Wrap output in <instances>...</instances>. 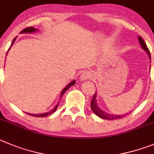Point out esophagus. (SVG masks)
<instances>
[{
  "label": "esophagus",
  "mask_w": 154,
  "mask_h": 154,
  "mask_svg": "<svg viewBox=\"0 0 154 154\" xmlns=\"http://www.w3.org/2000/svg\"><path fill=\"white\" fill-rule=\"evenodd\" d=\"M91 77H92V74H91L90 72L86 71L80 74V80H81V81H84V80H87L88 79H90Z\"/></svg>",
  "instance_id": "34e87169"
}]
</instances>
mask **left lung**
I'll return each mask as SVG.
<instances>
[{"label":"left lung","mask_w":154,"mask_h":154,"mask_svg":"<svg viewBox=\"0 0 154 154\" xmlns=\"http://www.w3.org/2000/svg\"><path fill=\"white\" fill-rule=\"evenodd\" d=\"M138 40H139V43L140 44L141 48H142L143 50H144L146 51V54H147L148 57H149V60L151 59V57H150V53H149V49L146 47V44H145L144 41L142 39V37L138 36ZM91 110H93L95 114L97 116H98L99 117L102 119H106V120H114V119H118V118H121V117H124L125 115L127 114H122V115H113V114H110V113H106L105 111H103V110H101L100 108L98 106L97 103V93H95V94L94 95L92 98V100H91Z\"/></svg>","instance_id":"left-lung-1"}]
</instances>
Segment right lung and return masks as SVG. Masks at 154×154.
Returning <instances> with one entry per match:
<instances>
[{
	"label": "right lung",
	"mask_w": 154,
	"mask_h": 154,
	"mask_svg": "<svg viewBox=\"0 0 154 154\" xmlns=\"http://www.w3.org/2000/svg\"><path fill=\"white\" fill-rule=\"evenodd\" d=\"M37 31H38V29H36L35 27H27V28L23 29V30H21V31H20V34H31V33H35V32H37ZM16 38H17V37H15L14 39L13 40V41H12V43H11V45L10 48H9V49H8V51H9V50L11 49V46L14 44V43L15 42V41H16ZM7 54H8V53H7ZM75 83H76L75 80H72L71 82L69 83V84H67V85L66 86V87H65L64 88H63V91H62L61 93H60V99L62 97V96H63V94H64V93L66 92V91H67V90H68L70 87H71V86L74 85V84H75ZM59 103H60V102L58 101L57 104L56 106H54V109H52V110H49V111H48V112H46V113H39V114H34V113H27V114H28V115H30V116H33V117H47V116H48V115L52 114V113H53L54 112L55 110H57V108L58 106H59Z\"/></svg>",
	"instance_id": "add662e5"
}]
</instances>
